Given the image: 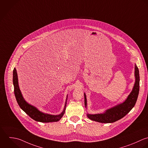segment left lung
<instances>
[{
  "label": "left lung",
  "instance_id": "left-lung-1",
  "mask_svg": "<svg viewBox=\"0 0 148 148\" xmlns=\"http://www.w3.org/2000/svg\"><path fill=\"white\" fill-rule=\"evenodd\" d=\"M135 78L136 81L133 89L127 99L122 103L119 104L112 108H111L106 111L103 114H87L89 119L96 122L109 123L115 122L124 116H125L134 107L140 90V74L138 67L135 64ZM85 106L86 108L87 101L85 93Z\"/></svg>",
  "mask_w": 148,
  "mask_h": 148
}]
</instances>
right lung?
Returning a JSON list of instances; mask_svg holds the SVG:
<instances>
[{
    "instance_id": "1",
    "label": "right lung",
    "mask_w": 148,
    "mask_h": 148,
    "mask_svg": "<svg viewBox=\"0 0 148 148\" xmlns=\"http://www.w3.org/2000/svg\"><path fill=\"white\" fill-rule=\"evenodd\" d=\"M12 81H13V85L14 88V95L19 106L32 119L37 122L48 123V122H58L62 118V116H63L65 112L67 97L66 98L64 110L60 114L58 115H53L44 114L40 111L37 108H36V107L28 104L23 99L19 88L18 81V75H17V73L15 68H14L13 70Z\"/></svg>"
}]
</instances>
